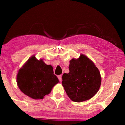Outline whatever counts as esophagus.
<instances>
[{"label":"esophagus","instance_id":"esophagus-1","mask_svg":"<svg viewBox=\"0 0 125 125\" xmlns=\"http://www.w3.org/2000/svg\"><path fill=\"white\" fill-rule=\"evenodd\" d=\"M57 77H58V79L60 80V81H62V75H58V76H57Z\"/></svg>","mask_w":125,"mask_h":125}]
</instances>
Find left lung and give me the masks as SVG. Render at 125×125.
Instances as JSON below:
<instances>
[{"mask_svg":"<svg viewBox=\"0 0 125 125\" xmlns=\"http://www.w3.org/2000/svg\"><path fill=\"white\" fill-rule=\"evenodd\" d=\"M69 72L62 75V84L67 95L75 102H82L92 98L101 85L100 72L83 54L72 59L69 65Z\"/></svg>","mask_w":125,"mask_h":125,"instance_id":"8db88e82","label":"left lung"}]
</instances>
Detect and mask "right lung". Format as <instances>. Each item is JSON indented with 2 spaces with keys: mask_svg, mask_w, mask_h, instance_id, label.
<instances>
[{
  "mask_svg": "<svg viewBox=\"0 0 125 125\" xmlns=\"http://www.w3.org/2000/svg\"><path fill=\"white\" fill-rule=\"evenodd\" d=\"M58 79L53 74V67L42 60L31 57L21 68L17 75V84L25 95L35 99H43L48 95Z\"/></svg>",
  "mask_w": 125,
  "mask_h": 125,
  "instance_id": "1",
  "label": "right lung"
}]
</instances>
